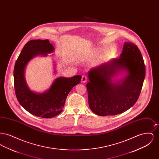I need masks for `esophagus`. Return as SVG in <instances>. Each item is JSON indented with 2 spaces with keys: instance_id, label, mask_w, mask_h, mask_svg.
<instances>
[{
  "instance_id": "obj_1",
  "label": "esophagus",
  "mask_w": 159,
  "mask_h": 159,
  "mask_svg": "<svg viewBox=\"0 0 159 159\" xmlns=\"http://www.w3.org/2000/svg\"><path fill=\"white\" fill-rule=\"evenodd\" d=\"M88 80V78H87V76L86 75H83L82 77V80H81V82L82 83H85Z\"/></svg>"
}]
</instances>
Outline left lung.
Masks as SVG:
<instances>
[{
  "mask_svg": "<svg viewBox=\"0 0 159 159\" xmlns=\"http://www.w3.org/2000/svg\"><path fill=\"white\" fill-rule=\"evenodd\" d=\"M124 70L126 76L117 81L112 78ZM145 67L135 44L125 42L119 58H114L88 72L86 84L89 106L101 116L121 114L136 103L142 89Z\"/></svg>",
  "mask_w": 159,
  "mask_h": 159,
  "instance_id": "left-lung-1",
  "label": "left lung"
}]
</instances>
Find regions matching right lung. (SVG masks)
<instances>
[{"instance_id": "right-lung-1", "label": "right lung", "mask_w": 159, "mask_h": 159, "mask_svg": "<svg viewBox=\"0 0 159 159\" xmlns=\"http://www.w3.org/2000/svg\"><path fill=\"white\" fill-rule=\"evenodd\" d=\"M53 51V45L48 39L30 40L24 46L14 70L15 94L19 103L30 113L42 118L53 117L62 112L69 92L82 78L80 75L58 77L48 91L40 93L31 91L24 76L27 64L36 56L46 57Z\"/></svg>"}]
</instances>
